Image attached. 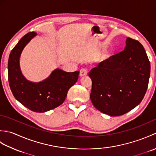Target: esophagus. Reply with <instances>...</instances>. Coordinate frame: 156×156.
<instances>
[{"instance_id": "34e87169", "label": "esophagus", "mask_w": 156, "mask_h": 156, "mask_svg": "<svg viewBox=\"0 0 156 156\" xmlns=\"http://www.w3.org/2000/svg\"><path fill=\"white\" fill-rule=\"evenodd\" d=\"M87 74H88V71L86 68H82L80 69V76H85L87 75Z\"/></svg>"}]
</instances>
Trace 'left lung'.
<instances>
[{"instance_id":"left-lung-1","label":"left lung","mask_w":156,"mask_h":156,"mask_svg":"<svg viewBox=\"0 0 156 156\" xmlns=\"http://www.w3.org/2000/svg\"><path fill=\"white\" fill-rule=\"evenodd\" d=\"M90 100L98 111L120 116L143 100L150 76V62L140 42L127 38L123 51L100 62L88 73Z\"/></svg>"}]
</instances>
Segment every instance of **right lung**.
<instances>
[{"label": "right lung", "mask_w": 156, "mask_h": 156, "mask_svg": "<svg viewBox=\"0 0 156 156\" xmlns=\"http://www.w3.org/2000/svg\"><path fill=\"white\" fill-rule=\"evenodd\" d=\"M36 35L35 32L28 33L12 49L8 62V79L16 100L29 110L44 112L64 102L69 88L77 82L80 72H66L56 69L42 82L27 80L20 69L19 58L23 48Z\"/></svg>", "instance_id": "add662e5"}]
</instances>
